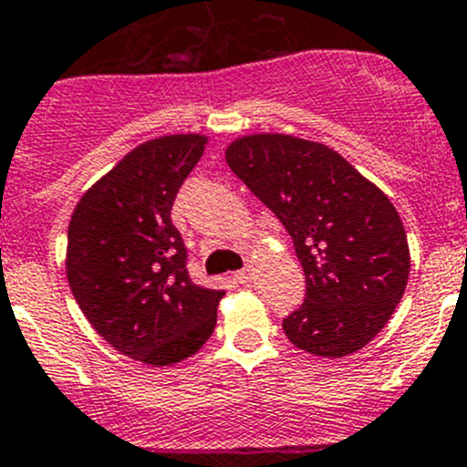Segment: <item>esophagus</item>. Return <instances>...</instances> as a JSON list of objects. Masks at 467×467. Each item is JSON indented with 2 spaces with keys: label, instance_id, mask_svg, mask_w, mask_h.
<instances>
[{
  "label": "esophagus",
  "instance_id": "34e87169",
  "mask_svg": "<svg viewBox=\"0 0 467 467\" xmlns=\"http://www.w3.org/2000/svg\"><path fill=\"white\" fill-rule=\"evenodd\" d=\"M251 268H242V271L234 273V280L239 282V285H246V282H251Z\"/></svg>",
  "mask_w": 467,
  "mask_h": 467
}]
</instances>
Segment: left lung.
I'll list each match as a JSON object with an SVG mask.
<instances>
[{
  "mask_svg": "<svg viewBox=\"0 0 467 467\" xmlns=\"http://www.w3.org/2000/svg\"><path fill=\"white\" fill-rule=\"evenodd\" d=\"M225 162L282 221L303 264L307 291L282 321L286 338L329 359L373 341L411 266L389 196L334 149L294 135H244L228 144Z\"/></svg>",
  "mask_w": 467,
  "mask_h": 467,
  "instance_id": "left-lung-1",
  "label": "left lung"
}]
</instances>
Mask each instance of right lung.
I'll return each mask as SVG.
<instances>
[{"label": "right lung", "instance_id": "right-lung-1", "mask_svg": "<svg viewBox=\"0 0 467 467\" xmlns=\"http://www.w3.org/2000/svg\"><path fill=\"white\" fill-rule=\"evenodd\" d=\"M205 135H162L135 146L74 207L67 282L86 318L121 355L171 366L212 337L225 291L194 285L171 223L178 190Z\"/></svg>", "mask_w": 467, "mask_h": 467}]
</instances>
